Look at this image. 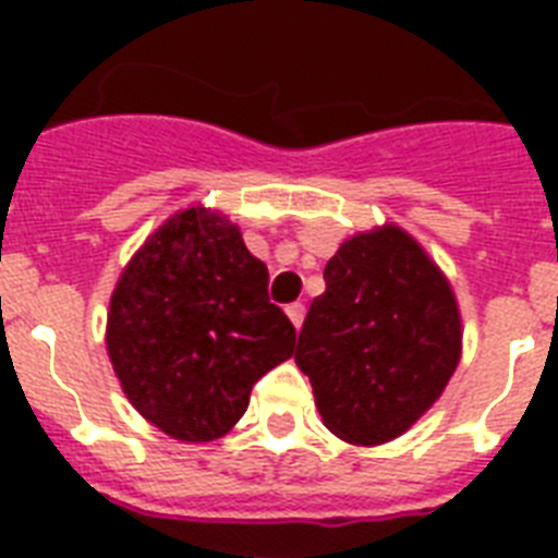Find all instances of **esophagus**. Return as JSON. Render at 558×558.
Here are the masks:
<instances>
[{
  "instance_id": "esophagus-1",
  "label": "esophagus",
  "mask_w": 558,
  "mask_h": 558,
  "mask_svg": "<svg viewBox=\"0 0 558 558\" xmlns=\"http://www.w3.org/2000/svg\"><path fill=\"white\" fill-rule=\"evenodd\" d=\"M287 315H289V322L295 324V327H301V324H304V304H289Z\"/></svg>"
}]
</instances>
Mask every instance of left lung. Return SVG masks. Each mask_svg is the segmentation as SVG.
I'll return each mask as SVG.
<instances>
[{"mask_svg":"<svg viewBox=\"0 0 558 558\" xmlns=\"http://www.w3.org/2000/svg\"><path fill=\"white\" fill-rule=\"evenodd\" d=\"M295 362L336 437L379 446L408 432L460 362V313L423 245L385 226L350 236L324 269Z\"/></svg>","mask_w":558,"mask_h":558,"instance_id":"obj_1","label":"left lung"}]
</instances>
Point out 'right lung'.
Returning a JSON list of instances; mask_svg holds the SVG:
<instances>
[{
    "label": "right lung",
    "mask_w": 558,
    "mask_h": 558,
    "mask_svg": "<svg viewBox=\"0 0 558 558\" xmlns=\"http://www.w3.org/2000/svg\"><path fill=\"white\" fill-rule=\"evenodd\" d=\"M266 287L269 269L217 210H179L147 236L107 318L109 359L144 420L185 442L234 428L254 381L295 350Z\"/></svg>",
    "instance_id": "right-lung-1"
}]
</instances>
